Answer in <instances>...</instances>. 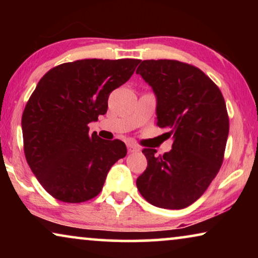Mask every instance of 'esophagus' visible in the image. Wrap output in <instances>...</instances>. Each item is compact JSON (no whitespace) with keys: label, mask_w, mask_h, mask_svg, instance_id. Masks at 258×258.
Wrapping results in <instances>:
<instances>
[{"label":"esophagus","mask_w":258,"mask_h":258,"mask_svg":"<svg viewBox=\"0 0 258 258\" xmlns=\"http://www.w3.org/2000/svg\"><path fill=\"white\" fill-rule=\"evenodd\" d=\"M126 148H128V153H137V151H140L139 146H136L135 143H128Z\"/></svg>","instance_id":"34e87169"}]
</instances>
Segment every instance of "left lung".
<instances>
[{
    "label": "left lung",
    "mask_w": 258,
    "mask_h": 258,
    "mask_svg": "<svg viewBox=\"0 0 258 258\" xmlns=\"http://www.w3.org/2000/svg\"><path fill=\"white\" fill-rule=\"evenodd\" d=\"M136 74L156 94V124L174 137L169 153L142 150L148 165L137 189L155 207L183 209L203 195L223 163L229 134L224 97L202 70L176 59H146Z\"/></svg>",
    "instance_id": "8db88e82"
}]
</instances>
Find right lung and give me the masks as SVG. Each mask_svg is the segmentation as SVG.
<instances>
[{"label":"right lung","mask_w":258,"mask_h":258,"mask_svg":"<svg viewBox=\"0 0 258 258\" xmlns=\"http://www.w3.org/2000/svg\"><path fill=\"white\" fill-rule=\"evenodd\" d=\"M140 62L79 59L54 67L37 83L22 115L24 155L54 199L81 203L96 197L112 164L126 155L122 141L90 135L88 124L107 112L109 95Z\"/></svg>","instance_id":"right-lung-1"}]
</instances>
